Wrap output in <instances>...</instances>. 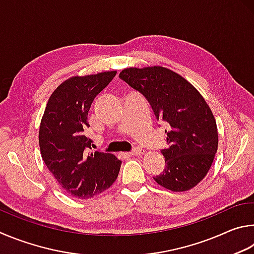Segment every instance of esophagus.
Here are the masks:
<instances>
[{
    "label": "esophagus",
    "instance_id": "1",
    "mask_svg": "<svg viewBox=\"0 0 254 254\" xmlns=\"http://www.w3.org/2000/svg\"><path fill=\"white\" fill-rule=\"evenodd\" d=\"M129 154H130V155H132V156H137V155H141V154H144V150L141 149V148L136 147V148L132 149Z\"/></svg>",
    "mask_w": 254,
    "mask_h": 254
}]
</instances>
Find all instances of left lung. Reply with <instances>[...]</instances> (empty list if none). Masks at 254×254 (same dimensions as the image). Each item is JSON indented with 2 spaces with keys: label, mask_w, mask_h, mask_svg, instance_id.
I'll use <instances>...</instances> for the list:
<instances>
[{
  "label": "left lung",
  "mask_w": 254,
  "mask_h": 254,
  "mask_svg": "<svg viewBox=\"0 0 254 254\" xmlns=\"http://www.w3.org/2000/svg\"><path fill=\"white\" fill-rule=\"evenodd\" d=\"M119 78L139 91L157 120L167 125L166 167L154 180L173 192L193 189L206 176L219 144L215 118L196 88L164 66L127 68Z\"/></svg>",
  "instance_id": "1"
}]
</instances>
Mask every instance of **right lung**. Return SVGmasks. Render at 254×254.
<instances>
[{
	"label": "right lung",
	"mask_w": 254,
	"mask_h": 254,
	"mask_svg": "<svg viewBox=\"0 0 254 254\" xmlns=\"http://www.w3.org/2000/svg\"><path fill=\"white\" fill-rule=\"evenodd\" d=\"M117 71L71 77L52 92L39 130L41 156L62 189L75 198H90L113 185L122 161L113 154L88 153L92 140L84 135L95 97Z\"/></svg>",
	"instance_id": "right-lung-1"
}]
</instances>
